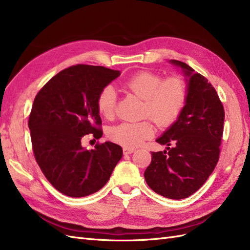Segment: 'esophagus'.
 <instances>
[{"mask_svg": "<svg viewBox=\"0 0 250 250\" xmlns=\"http://www.w3.org/2000/svg\"><path fill=\"white\" fill-rule=\"evenodd\" d=\"M134 151H135V149L134 148H124L123 149V153L124 154H131V153H133L134 152Z\"/></svg>", "mask_w": 250, "mask_h": 250, "instance_id": "esophagus-1", "label": "esophagus"}]
</instances>
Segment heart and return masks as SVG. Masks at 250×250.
Segmentation results:
<instances>
[{
	"label": "heart",
	"instance_id": "b5f03b06",
	"mask_svg": "<svg viewBox=\"0 0 250 250\" xmlns=\"http://www.w3.org/2000/svg\"><path fill=\"white\" fill-rule=\"evenodd\" d=\"M123 87L143 99L142 117H150L162 127L172 125L183 111L188 96V84L180 76L165 78L156 73L143 71L132 75ZM117 93L110 85L105 86L97 98V109L105 119L116 112ZM155 126L151 120L138 123L123 122L111 127L108 137L126 148H135L153 137Z\"/></svg>",
	"mask_w": 250,
	"mask_h": 250
}]
</instances>
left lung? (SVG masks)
<instances>
[{
    "label": "left lung",
    "mask_w": 250,
    "mask_h": 250,
    "mask_svg": "<svg viewBox=\"0 0 250 250\" xmlns=\"http://www.w3.org/2000/svg\"><path fill=\"white\" fill-rule=\"evenodd\" d=\"M170 62L180 66L187 77V102L176 122L156 140L167 150L151 153L144 176L155 193L184 199L199 190L219 161L224 108L206 77L179 60Z\"/></svg>",
    "instance_id": "8db88e82"
}]
</instances>
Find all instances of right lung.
I'll return each instance as SVG.
<instances>
[{
    "label": "right lung",
    "instance_id": "1",
    "mask_svg": "<svg viewBox=\"0 0 250 250\" xmlns=\"http://www.w3.org/2000/svg\"><path fill=\"white\" fill-rule=\"evenodd\" d=\"M120 74L104 66L72 65L37 93L28 122L33 153L43 175L60 193L84 197L98 192L122 158V147L115 143H97L92 150L81 145L86 134L102 137L97 98Z\"/></svg>",
    "mask_w": 250,
    "mask_h": 250
}]
</instances>
